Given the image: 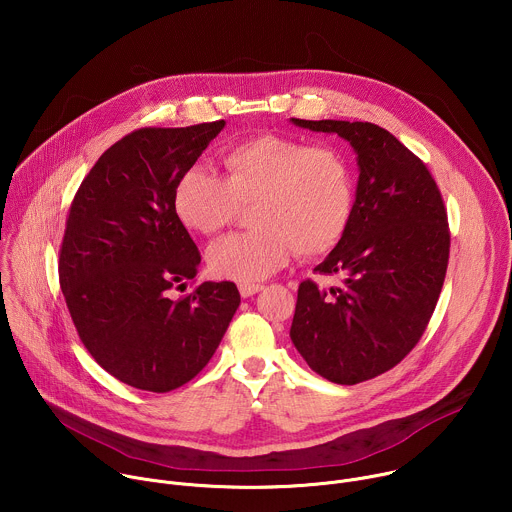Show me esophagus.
<instances>
[{
  "mask_svg": "<svg viewBox=\"0 0 512 512\" xmlns=\"http://www.w3.org/2000/svg\"><path fill=\"white\" fill-rule=\"evenodd\" d=\"M261 289H263L261 283H241V285H239V291H241L243 298H251V296L257 294V291H261Z\"/></svg>",
  "mask_w": 512,
  "mask_h": 512,
  "instance_id": "esophagus-1",
  "label": "esophagus"
}]
</instances>
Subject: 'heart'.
<instances>
[{"instance_id":"b5f03b06","label":"heart","mask_w":512,"mask_h":512,"mask_svg":"<svg viewBox=\"0 0 512 512\" xmlns=\"http://www.w3.org/2000/svg\"><path fill=\"white\" fill-rule=\"evenodd\" d=\"M223 178L192 166L176 182L172 206L192 233L225 229L239 206H251L249 227L208 249L216 277L253 283L281 269L294 251L304 259L332 251L350 227L354 170L332 145L263 133L237 141L218 158Z\"/></svg>"}]
</instances>
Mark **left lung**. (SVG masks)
<instances>
[{"mask_svg":"<svg viewBox=\"0 0 512 512\" xmlns=\"http://www.w3.org/2000/svg\"><path fill=\"white\" fill-rule=\"evenodd\" d=\"M356 154L354 214L342 241L314 269L338 275L330 291L302 281L291 342L320 377L338 385L375 379L421 338L444 285L450 231L425 164L387 129L362 121H306Z\"/></svg>","mask_w":512,"mask_h":512,"instance_id":"8db88e82","label":"left lung"}]
</instances>
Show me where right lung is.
Here are the masks:
<instances>
[{"label": "right lung", "instance_id": "add662e5", "mask_svg": "<svg viewBox=\"0 0 512 512\" xmlns=\"http://www.w3.org/2000/svg\"><path fill=\"white\" fill-rule=\"evenodd\" d=\"M225 121L137 129L97 160L72 200L60 249V287L77 332L121 383L168 393L194 379L221 344L241 296L204 281L200 253L172 194Z\"/></svg>", "mask_w": 512, "mask_h": 512}]
</instances>
